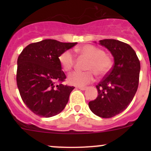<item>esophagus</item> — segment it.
Wrapping results in <instances>:
<instances>
[{
  "mask_svg": "<svg viewBox=\"0 0 151 151\" xmlns=\"http://www.w3.org/2000/svg\"><path fill=\"white\" fill-rule=\"evenodd\" d=\"M77 88L82 90V91H85V90L87 89V87H80V86H78V87H77Z\"/></svg>",
  "mask_w": 151,
  "mask_h": 151,
  "instance_id": "obj_1",
  "label": "esophagus"
}]
</instances>
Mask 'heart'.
Returning a JSON list of instances; mask_svg holds the SVG:
<instances>
[{"mask_svg": "<svg viewBox=\"0 0 151 151\" xmlns=\"http://www.w3.org/2000/svg\"><path fill=\"white\" fill-rule=\"evenodd\" d=\"M77 54L85 56L89 59L87 63V71H75L68 76V83L77 86H84L92 83L94 80V73L99 77H102L107 74L112 66V59L105 54L102 49L91 45H86L74 50ZM59 62L62 68L66 71H69L75 63L74 54L69 50L63 52L59 56Z\"/></svg>", "mask_w": 151, "mask_h": 151, "instance_id": "1", "label": "heart"}]
</instances>
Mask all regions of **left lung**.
<instances>
[{"mask_svg": "<svg viewBox=\"0 0 151 151\" xmlns=\"http://www.w3.org/2000/svg\"><path fill=\"white\" fill-rule=\"evenodd\" d=\"M99 44L109 50L114 65L96 85L99 95L88 106L97 116L109 118L125 110L133 99L139 85L140 63L128 44L115 39H103Z\"/></svg>", "mask_w": 151, "mask_h": 151, "instance_id": "8db88e82", "label": "left lung"}]
</instances>
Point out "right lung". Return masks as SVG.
Wrapping results in <instances>:
<instances>
[{
	"mask_svg": "<svg viewBox=\"0 0 151 151\" xmlns=\"http://www.w3.org/2000/svg\"><path fill=\"white\" fill-rule=\"evenodd\" d=\"M45 39L28 45L17 59V84L22 101L36 115L50 118L60 113L74 87L61 84L66 78L59 56L77 45ZM57 81L60 83L56 85Z\"/></svg>",
	"mask_w": 151,
	"mask_h": 151,
	"instance_id": "obj_1",
	"label": "right lung"
}]
</instances>
